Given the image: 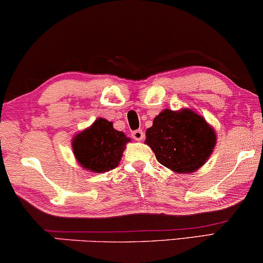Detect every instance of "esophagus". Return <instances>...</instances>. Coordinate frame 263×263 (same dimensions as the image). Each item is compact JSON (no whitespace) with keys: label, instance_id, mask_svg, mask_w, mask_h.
I'll return each instance as SVG.
<instances>
[{"label":"esophagus","instance_id":"34e87169","mask_svg":"<svg viewBox=\"0 0 263 263\" xmlns=\"http://www.w3.org/2000/svg\"><path fill=\"white\" fill-rule=\"evenodd\" d=\"M132 136H133V139L134 140H136V141H141V140L145 138V133H143L142 130H134L132 133Z\"/></svg>","mask_w":263,"mask_h":263}]
</instances>
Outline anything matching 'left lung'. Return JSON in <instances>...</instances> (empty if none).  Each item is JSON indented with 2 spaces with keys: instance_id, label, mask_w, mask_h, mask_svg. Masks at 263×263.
I'll use <instances>...</instances> for the list:
<instances>
[{
  "instance_id": "8db88e82",
  "label": "left lung",
  "mask_w": 263,
  "mask_h": 263,
  "mask_svg": "<svg viewBox=\"0 0 263 263\" xmlns=\"http://www.w3.org/2000/svg\"><path fill=\"white\" fill-rule=\"evenodd\" d=\"M161 165L177 174L196 171L217 142L214 129L195 111L163 110L146 130V141Z\"/></svg>"
}]
</instances>
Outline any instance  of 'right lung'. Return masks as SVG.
<instances>
[{
    "label": "right lung",
    "instance_id": "obj_1",
    "mask_svg": "<svg viewBox=\"0 0 263 263\" xmlns=\"http://www.w3.org/2000/svg\"><path fill=\"white\" fill-rule=\"evenodd\" d=\"M130 139L114 129L112 122L98 118L91 127L74 136L71 147L79 164L92 172H107L120 164Z\"/></svg>",
    "mask_w": 263,
    "mask_h": 263
}]
</instances>
